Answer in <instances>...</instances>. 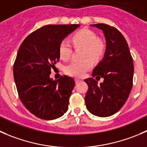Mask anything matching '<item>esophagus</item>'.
<instances>
[{
    "instance_id": "obj_1",
    "label": "esophagus",
    "mask_w": 147,
    "mask_h": 147,
    "mask_svg": "<svg viewBox=\"0 0 147 147\" xmlns=\"http://www.w3.org/2000/svg\"><path fill=\"white\" fill-rule=\"evenodd\" d=\"M75 82H76V83H78V82H81V80H79V79H75Z\"/></svg>"
}]
</instances>
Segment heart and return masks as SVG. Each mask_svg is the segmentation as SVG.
<instances>
[{
  "label": "heart",
  "mask_w": 147,
  "mask_h": 147,
  "mask_svg": "<svg viewBox=\"0 0 147 147\" xmlns=\"http://www.w3.org/2000/svg\"><path fill=\"white\" fill-rule=\"evenodd\" d=\"M72 42L75 49H82L81 59L78 62H72L67 65L65 71L71 76L81 78L92 66V62H98L104 56L106 49L105 43L98 39L96 34L87 28H83L75 33L72 38ZM60 58L67 60L72 55V48L66 40L61 42L59 47Z\"/></svg>",
  "instance_id": "1"
}]
</instances>
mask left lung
<instances>
[{
	"label": "left lung",
	"instance_id": "left-lung-1",
	"mask_svg": "<svg viewBox=\"0 0 147 147\" xmlns=\"http://www.w3.org/2000/svg\"><path fill=\"white\" fill-rule=\"evenodd\" d=\"M102 30L106 49L102 60L85 80L88 90L85 98L88 111L99 117L118 112L127 100L133 85L134 64L124 36L116 28L105 24L91 25ZM97 80L104 78L98 84Z\"/></svg>",
	"mask_w": 147,
	"mask_h": 147
}]
</instances>
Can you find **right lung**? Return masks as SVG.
<instances>
[{
  "mask_svg": "<svg viewBox=\"0 0 147 147\" xmlns=\"http://www.w3.org/2000/svg\"><path fill=\"white\" fill-rule=\"evenodd\" d=\"M80 26L47 25L30 34L20 46L13 65V77L20 100L32 114L44 120L63 116L75 82L61 76L54 80L51 69L59 60L61 42Z\"/></svg>",
  "mask_w": 147,
  "mask_h": 147,
  "instance_id": "add662e5",
  "label": "right lung"
}]
</instances>
